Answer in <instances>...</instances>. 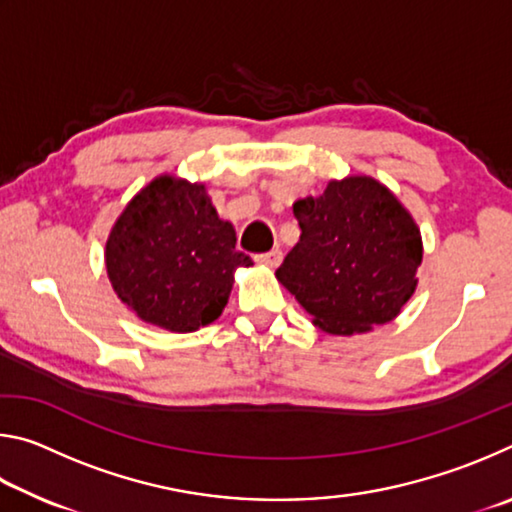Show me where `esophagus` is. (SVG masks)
<instances>
[{
  "mask_svg": "<svg viewBox=\"0 0 512 512\" xmlns=\"http://www.w3.org/2000/svg\"><path fill=\"white\" fill-rule=\"evenodd\" d=\"M255 259H257L259 264H264V266H268V268H275L277 264L282 262V250H280V248H273V250H268V253L257 255Z\"/></svg>",
  "mask_w": 512,
  "mask_h": 512,
  "instance_id": "esophagus-1",
  "label": "esophagus"
}]
</instances>
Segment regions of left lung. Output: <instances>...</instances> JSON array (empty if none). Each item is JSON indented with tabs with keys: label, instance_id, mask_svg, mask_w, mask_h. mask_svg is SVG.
<instances>
[{
	"label": "left lung",
	"instance_id": "1",
	"mask_svg": "<svg viewBox=\"0 0 512 512\" xmlns=\"http://www.w3.org/2000/svg\"><path fill=\"white\" fill-rule=\"evenodd\" d=\"M300 241L275 277L334 336L391 323L418 287L422 235L391 189L370 176L329 180L293 203Z\"/></svg>",
	"mask_w": 512,
	"mask_h": 512
}]
</instances>
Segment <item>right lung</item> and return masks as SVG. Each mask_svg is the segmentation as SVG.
<instances>
[{
	"label": "right lung",
	"instance_id": "1",
	"mask_svg": "<svg viewBox=\"0 0 512 512\" xmlns=\"http://www.w3.org/2000/svg\"><path fill=\"white\" fill-rule=\"evenodd\" d=\"M235 244L203 183L162 173L117 216L103 257L117 298L137 318L187 334L221 316L235 271L253 266Z\"/></svg>",
	"mask_w": 512,
	"mask_h": 512
}]
</instances>
